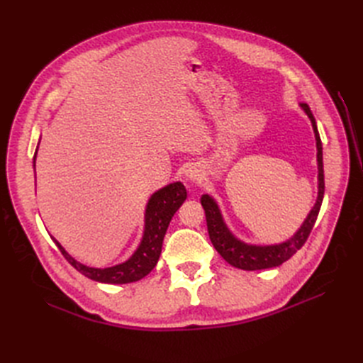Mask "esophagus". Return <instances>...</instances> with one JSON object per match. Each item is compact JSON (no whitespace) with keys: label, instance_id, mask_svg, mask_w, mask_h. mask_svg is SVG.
Instances as JSON below:
<instances>
[{"label":"esophagus","instance_id":"1","mask_svg":"<svg viewBox=\"0 0 363 363\" xmlns=\"http://www.w3.org/2000/svg\"><path fill=\"white\" fill-rule=\"evenodd\" d=\"M184 179L189 183H201L204 179V171L199 164H191V167L184 171Z\"/></svg>","mask_w":363,"mask_h":363}]
</instances>
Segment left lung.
<instances>
[{
	"instance_id": "8db88e82",
	"label": "left lung",
	"mask_w": 363,
	"mask_h": 363,
	"mask_svg": "<svg viewBox=\"0 0 363 363\" xmlns=\"http://www.w3.org/2000/svg\"><path fill=\"white\" fill-rule=\"evenodd\" d=\"M304 113L309 116L313 133L316 139V160H318V196L316 203L312 207V211L304 219L301 227L296 230L295 235L289 238L288 240L280 244H271V245H252L247 244L244 240L238 239L227 224L224 223V218L221 211L216 204V201L212 199L211 195L204 194L201 196V206L206 213V221H207V232L208 238H211L215 250L221 255L230 265L245 269V271H256V269H267L281 265L283 262L291 259L296 251H298L304 242L309 238L312 228L315 225V221L320 213V208L324 199V167H323V144L320 133H318L316 121L311 112V108L307 104H300Z\"/></svg>"
}]
</instances>
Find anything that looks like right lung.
<instances>
[{
	"instance_id": "right-lung-1",
	"label": "right lung",
	"mask_w": 363,
	"mask_h": 363,
	"mask_svg": "<svg viewBox=\"0 0 363 363\" xmlns=\"http://www.w3.org/2000/svg\"><path fill=\"white\" fill-rule=\"evenodd\" d=\"M40 142V140H39ZM36 155L38 148L33 157V168L36 167ZM186 196V188L182 182L169 183L164 188L159 189L157 192L150 196L145 208V227H144V236L136 251L131 255L130 259H127L123 263H118L115 267L108 268H91L86 267L83 263L77 262L72 256L68 255V251L65 250L56 238L51 239L57 248L62 251L71 265L82 272L87 279L100 281V283H111V284H124L138 281L144 279L151 272V269L156 267V263L160 257L162 252V244L164 233H167L168 225L174 213L179 211L180 206L184 203Z\"/></svg>"
}]
</instances>
